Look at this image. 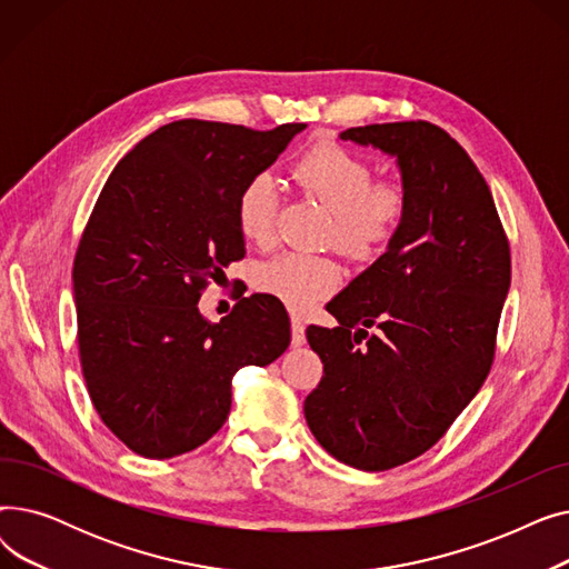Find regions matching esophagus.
Instances as JSON below:
<instances>
[{"label": "esophagus", "instance_id": "obj_1", "mask_svg": "<svg viewBox=\"0 0 569 569\" xmlns=\"http://www.w3.org/2000/svg\"><path fill=\"white\" fill-rule=\"evenodd\" d=\"M290 322H292V346L300 348V346H305V341H307V335H305V330H307L305 318L292 313V316H290Z\"/></svg>", "mask_w": 569, "mask_h": 569}]
</instances>
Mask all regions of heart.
<instances>
[{
  "mask_svg": "<svg viewBox=\"0 0 569 569\" xmlns=\"http://www.w3.org/2000/svg\"><path fill=\"white\" fill-rule=\"evenodd\" d=\"M292 179L313 196L332 226L327 239L355 260L378 258L399 234L408 196L397 182H373V168L350 149L320 142L292 166ZM237 226L251 242L267 244L274 234L277 187L272 177L256 174L237 196ZM339 283V267L325 256L281 253L260 264L256 288L292 309H307L330 295Z\"/></svg>",
  "mask_w": 569,
  "mask_h": 569,
  "instance_id": "obj_1",
  "label": "heart"
}]
</instances>
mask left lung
I'll return each mask as SVG.
<instances>
[{
  "label": "left lung",
  "instance_id": "left-lung-1",
  "mask_svg": "<svg viewBox=\"0 0 569 569\" xmlns=\"http://www.w3.org/2000/svg\"><path fill=\"white\" fill-rule=\"evenodd\" d=\"M397 159L408 214L387 251L309 325L322 378L305 401L316 440L346 466L390 470L425 455L480 392L512 279L485 177L436 124L341 133Z\"/></svg>",
  "mask_w": 569,
  "mask_h": 569
}]
</instances>
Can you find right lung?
I'll return each instance as SVG.
<instances>
[{
    "instance_id": "obj_1",
    "label": "right lung",
    "mask_w": 569,
    "mask_h": 569,
    "mask_svg": "<svg viewBox=\"0 0 569 569\" xmlns=\"http://www.w3.org/2000/svg\"><path fill=\"white\" fill-rule=\"evenodd\" d=\"M307 124L179 119L114 166L73 260L80 367L103 425L144 459L196 450L228 420L232 376L272 365L290 320L272 295L209 322L198 300L244 258L237 196Z\"/></svg>"
}]
</instances>
